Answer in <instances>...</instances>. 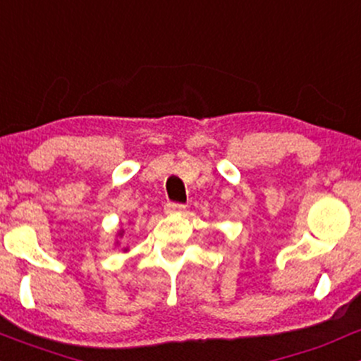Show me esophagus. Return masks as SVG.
Masks as SVG:
<instances>
[{
  "label": "esophagus",
  "mask_w": 361,
  "mask_h": 361,
  "mask_svg": "<svg viewBox=\"0 0 361 361\" xmlns=\"http://www.w3.org/2000/svg\"><path fill=\"white\" fill-rule=\"evenodd\" d=\"M184 212H185L184 204H177V202H167V204H165V213L167 214H180Z\"/></svg>",
  "instance_id": "esophagus-1"
}]
</instances>
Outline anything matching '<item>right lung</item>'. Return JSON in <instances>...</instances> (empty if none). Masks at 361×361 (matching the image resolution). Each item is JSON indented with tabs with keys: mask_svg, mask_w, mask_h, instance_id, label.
I'll use <instances>...</instances> for the list:
<instances>
[{
	"mask_svg": "<svg viewBox=\"0 0 361 361\" xmlns=\"http://www.w3.org/2000/svg\"><path fill=\"white\" fill-rule=\"evenodd\" d=\"M116 245H119L121 244V242H119V238H123L124 237V228H121L119 230V232H117L116 233ZM123 250H124V252H128V250H129V247H123Z\"/></svg>",
	"mask_w": 361,
	"mask_h": 361,
	"instance_id": "add662e5",
	"label": "right lung"
}]
</instances>
